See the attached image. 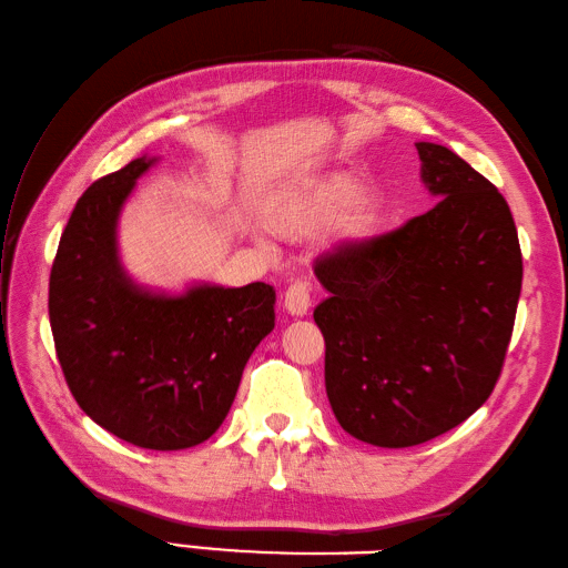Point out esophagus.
Listing matches in <instances>:
<instances>
[{"instance_id": "34e87169", "label": "esophagus", "mask_w": 568, "mask_h": 568, "mask_svg": "<svg viewBox=\"0 0 568 568\" xmlns=\"http://www.w3.org/2000/svg\"><path fill=\"white\" fill-rule=\"evenodd\" d=\"M312 305L310 295V283L307 281H295L285 290V310L293 316H305Z\"/></svg>"}]
</instances>
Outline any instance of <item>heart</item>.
<instances>
[{"instance_id": "1", "label": "heart", "mask_w": 568, "mask_h": 568, "mask_svg": "<svg viewBox=\"0 0 568 568\" xmlns=\"http://www.w3.org/2000/svg\"><path fill=\"white\" fill-rule=\"evenodd\" d=\"M353 181L344 174H326L322 179H310L283 189L273 197L268 224L275 234L287 240H300L316 232L334 217L336 210L348 201ZM385 201L373 189H365L353 197L344 220H341V240L358 244L371 240L377 232Z\"/></svg>"}]
</instances>
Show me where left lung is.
<instances>
[{
  "mask_svg": "<svg viewBox=\"0 0 568 568\" xmlns=\"http://www.w3.org/2000/svg\"><path fill=\"white\" fill-rule=\"evenodd\" d=\"M438 195L404 227L316 258L326 397L377 447L438 438L489 399L516 322L523 256L506 197L463 156L416 142Z\"/></svg>",
  "mask_w": 568,
  "mask_h": 568,
  "instance_id": "8db88e82",
  "label": "left lung"
}]
</instances>
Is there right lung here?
<instances>
[{
  "label": "right lung",
  "mask_w": 568,
  "mask_h": 568,
  "mask_svg": "<svg viewBox=\"0 0 568 568\" xmlns=\"http://www.w3.org/2000/svg\"><path fill=\"white\" fill-rule=\"evenodd\" d=\"M156 160L91 183L60 236L48 312L64 379L101 428L148 450H186L227 416L254 348L275 326V290L191 285L152 293L118 256V217Z\"/></svg>",
  "instance_id": "add662e5"
}]
</instances>
